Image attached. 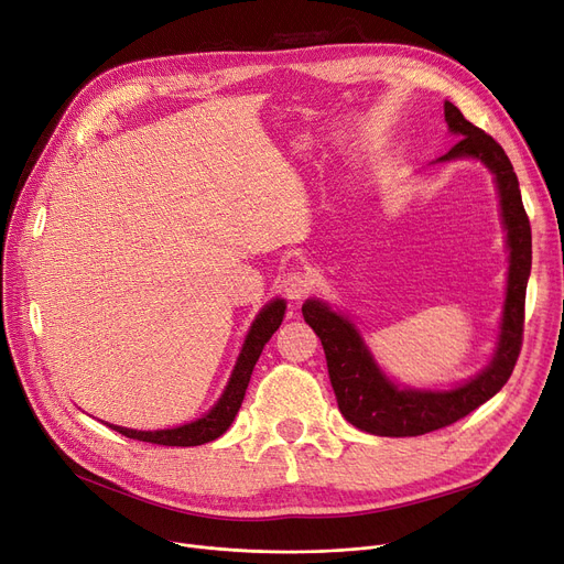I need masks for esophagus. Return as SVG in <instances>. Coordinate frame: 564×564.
Returning <instances> with one entry per match:
<instances>
[{"instance_id":"34e87169","label":"esophagus","mask_w":564,"mask_h":564,"mask_svg":"<svg viewBox=\"0 0 564 564\" xmlns=\"http://www.w3.org/2000/svg\"><path fill=\"white\" fill-rule=\"evenodd\" d=\"M281 288H283V293L288 295V300H304L311 293V276L306 274V271L293 269L290 274L283 276Z\"/></svg>"}]
</instances>
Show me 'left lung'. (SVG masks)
<instances>
[{"mask_svg": "<svg viewBox=\"0 0 564 564\" xmlns=\"http://www.w3.org/2000/svg\"><path fill=\"white\" fill-rule=\"evenodd\" d=\"M444 116L448 130L460 137V141L440 160H481L497 178L499 204H502V220L507 227L511 260L502 335H499L492 362L476 379L455 390H400L373 365L356 327L344 316L335 314V311L318 300H308L302 306L304 321L314 327L323 344L329 383L337 394V404L344 419L379 436H419L465 419L467 413L502 390L516 367L520 346H523L525 290L532 267V229L523 197H520L518 176L502 145L471 124L451 101L444 104Z\"/></svg>", "mask_w": 564, "mask_h": 564, "instance_id": "left-lung-1", "label": "left lung"}]
</instances>
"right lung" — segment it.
Here are the masks:
<instances>
[{"mask_svg": "<svg viewBox=\"0 0 564 564\" xmlns=\"http://www.w3.org/2000/svg\"><path fill=\"white\" fill-rule=\"evenodd\" d=\"M285 314V302L283 300H274L271 304H267L260 316L256 318L253 327H250L246 344L241 348V356L237 360V367L232 371V379H229L223 398L218 400V404L208 411L204 419L187 423L174 430H158V432H137V430H128V427H118V425H109L111 430L120 432L128 440H137V442H149V444H158V446H202L206 442H214L218 436L232 425L235 415L243 402V394L250 381V373H253V367L260 358V352L264 348V344L271 339V335L281 327Z\"/></svg>", "mask_w": 564, "mask_h": 564, "instance_id": "right-lung-1", "label": "right lung"}]
</instances>
